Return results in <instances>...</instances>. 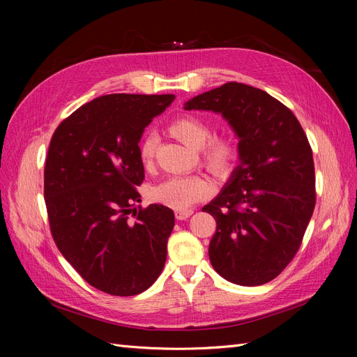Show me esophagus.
Instances as JSON below:
<instances>
[{"mask_svg": "<svg viewBox=\"0 0 357 357\" xmlns=\"http://www.w3.org/2000/svg\"><path fill=\"white\" fill-rule=\"evenodd\" d=\"M192 214H193L192 210H177L176 211V219L177 220H186L188 218H190Z\"/></svg>", "mask_w": 357, "mask_h": 357, "instance_id": "1", "label": "esophagus"}]
</instances>
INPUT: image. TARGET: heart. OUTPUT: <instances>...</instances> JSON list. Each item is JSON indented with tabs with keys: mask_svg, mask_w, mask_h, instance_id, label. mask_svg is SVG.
Wrapping results in <instances>:
<instances>
[{
	"mask_svg": "<svg viewBox=\"0 0 357 357\" xmlns=\"http://www.w3.org/2000/svg\"><path fill=\"white\" fill-rule=\"evenodd\" d=\"M169 132L180 142L193 149H201V159L214 176L226 177L234 171L240 159V150L235 138L229 134L211 135L210 125L201 117L185 114L169 125ZM158 137L147 132L139 142V158L144 165L155 159ZM213 183L202 174L171 176L150 189V199L174 210H186L193 204L204 201L213 193Z\"/></svg>",
	"mask_w": 357,
	"mask_h": 357,
	"instance_id": "1",
	"label": "heart"
}]
</instances>
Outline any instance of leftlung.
Instances as JSON below:
<instances>
[{
	"label": "left lung",
	"instance_id": "1",
	"mask_svg": "<svg viewBox=\"0 0 357 357\" xmlns=\"http://www.w3.org/2000/svg\"><path fill=\"white\" fill-rule=\"evenodd\" d=\"M185 109L222 113L240 138V165L202 208L215 219L211 265L240 286L271 282L298 253L316 205L304 129L274 96L236 82L195 96Z\"/></svg>",
	"mask_w": 357,
	"mask_h": 357
}]
</instances>
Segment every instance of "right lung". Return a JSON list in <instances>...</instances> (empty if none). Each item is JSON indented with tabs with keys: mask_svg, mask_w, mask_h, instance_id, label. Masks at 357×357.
<instances>
[{
	"mask_svg": "<svg viewBox=\"0 0 357 357\" xmlns=\"http://www.w3.org/2000/svg\"><path fill=\"white\" fill-rule=\"evenodd\" d=\"M174 98L104 95L63 119L52 135L45 167L52 236L82 278L105 294H142L164 269L174 213L159 204L134 207L144 180L139 138Z\"/></svg>",
	"mask_w": 357,
	"mask_h": 357,
	"instance_id": "1",
	"label": "right lung"
}]
</instances>
